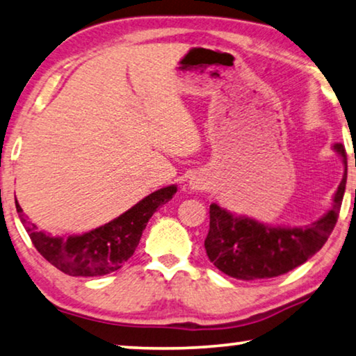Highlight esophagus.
<instances>
[{
	"label": "esophagus",
	"mask_w": 356,
	"mask_h": 356,
	"mask_svg": "<svg viewBox=\"0 0 356 356\" xmlns=\"http://www.w3.org/2000/svg\"><path fill=\"white\" fill-rule=\"evenodd\" d=\"M203 182H198V180H190V187L192 188H203Z\"/></svg>",
	"instance_id": "1"
}]
</instances>
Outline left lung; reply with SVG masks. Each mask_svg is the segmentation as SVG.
Returning a JSON list of instances; mask_svg holds the SVG:
<instances>
[{"label":"left lung","instance_id":"left-lung-1","mask_svg":"<svg viewBox=\"0 0 356 356\" xmlns=\"http://www.w3.org/2000/svg\"><path fill=\"white\" fill-rule=\"evenodd\" d=\"M346 161V148L334 145ZM347 184L343 177L334 195L331 209L321 219L302 227H270L235 216L219 204L209 206V232L204 240L209 261L220 272L236 280H265L280 277L309 261L320 251L336 227Z\"/></svg>","mask_w":356,"mask_h":356}]
</instances>
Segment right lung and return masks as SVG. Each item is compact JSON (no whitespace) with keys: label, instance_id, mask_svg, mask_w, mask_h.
I'll return each instance as SVG.
<instances>
[{"label":"right lung","instance_id":"add662e5","mask_svg":"<svg viewBox=\"0 0 356 356\" xmlns=\"http://www.w3.org/2000/svg\"><path fill=\"white\" fill-rule=\"evenodd\" d=\"M176 192V185L156 190L108 224L73 236L46 235L26 220L17 200L15 208L36 251L47 262L70 277H102L121 268L134 254L153 212L166 204Z\"/></svg>","mask_w":356,"mask_h":356}]
</instances>
